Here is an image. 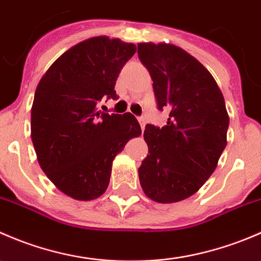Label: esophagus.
<instances>
[{"mask_svg": "<svg viewBox=\"0 0 261 261\" xmlns=\"http://www.w3.org/2000/svg\"><path fill=\"white\" fill-rule=\"evenodd\" d=\"M139 122H140L141 130H144V128H145V123H146L145 118H144V117H139Z\"/></svg>", "mask_w": 261, "mask_h": 261, "instance_id": "esophagus-1", "label": "esophagus"}]
</instances>
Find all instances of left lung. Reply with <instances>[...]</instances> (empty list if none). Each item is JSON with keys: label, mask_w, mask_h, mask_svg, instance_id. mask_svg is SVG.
Masks as SVG:
<instances>
[{"label": "left lung", "mask_w": 261, "mask_h": 261, "mask_svg": "<svg viewBox=\"0 0 261 261\" xmlns=\"http://www.w3.org/2000/svg\"><path fill=\"white\" fill-rule=\"evenodd\" d=\"M138 55L152 80L158 109L169 110L162 128L146 125L149 152L139 179L150 199L174 203L196 193L215 172L230 118L215 78L186 50L140 43Z\"/></svg>", "instance_id": "obj_1"}]
</instances>
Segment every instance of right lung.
<instances>
[{"label":"right lung","instance_id":"1","mask_svg":"<svg viewBox=\"0 0 261 261\" xmlns=\"http://www.w3.org/2000/svg\"><path fill=\"white\" fill-rule=\"evenodd\" d=\"M136 46L96 36L60 55L36 87L31 140L46 177L67 196L91 201L106 192L112 162L141 135L135 116L103 114L98 103L117 98L115 84Z\"/></svg>","mask_w":261,"mask_h":261}]
</instances>
